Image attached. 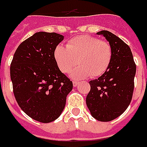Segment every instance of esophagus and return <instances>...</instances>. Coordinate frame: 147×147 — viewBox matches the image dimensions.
I'll list each match as a JSON object with an SVG mask.
<instances>
[{"label":"esophagus","mask_w":147,"mask_h":147,"mask_svg":"<svg viewBox=\"0 0 147 147\" xmlns=\"http://www.w3.org/2000/svg\"><path fill=\"white\" fill-rule=\"evenodd\" d=\"M79 85V82H77V81H73V86L76 87V86H77Z\"/></svg>","instance_id":"34e87169"}]
</instances>
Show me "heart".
<instances>
[{"mask_svg": "<svg viewBox=\"0 0 147 147\" xmlns=\"http://www.w3.org/2000/svg\"><path fill=\"white\" fill-rule=\"evenodd\" d=\"M112 57V47L107 41L89 35L72 38L67 47L58 45L54 51V60L63 73L70 72L78 60L80 65L71 73L76 79L102 76L110 67Z\"/></svg>", "mask_w": 147, "mask_h": 147, "instance_id": "1", "label": "heart"}]
</instances>
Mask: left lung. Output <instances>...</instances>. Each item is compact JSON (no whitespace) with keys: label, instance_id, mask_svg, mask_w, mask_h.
Here are the masks:
<instances>
[{"label":"left lung","instance_id":"left-lung-1","mask_svg":"<svg viewBox=\"0 0 147 147\" xmlns=\"http://www.w3.org/2000/svg\"><path fill=\"white\" fill-rule=\"evenodd\" d=\"M96 34L103 35L112 47V61L101 76L90 81V90L86 101L93 118L110 121L129 107L134 90L136 65L131 49L123 40L107 30Z\"/></svg>","mask_w":147,"mask_h":147}]
</instances>
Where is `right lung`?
Returning <instances> with one entry per match:
<instances>
[{
    "label": "right lung",
    "instance_id": "right-lung-1",
    "mask_svg": "<svg viewBox=\"0 0 147 147\" xmlns=\"http://www.w3.org/2000/svg\"><path fill=\"white\" fill-rule=\"evenodd\" d=\"M63 39L56 32H36L18 47L11 63L13 93L18 106L43 123L59 117L73 87L54 57V49Z\"/></svg>",
    "mask_w": 147,
    "mask_h": 147
}]
</instances>
